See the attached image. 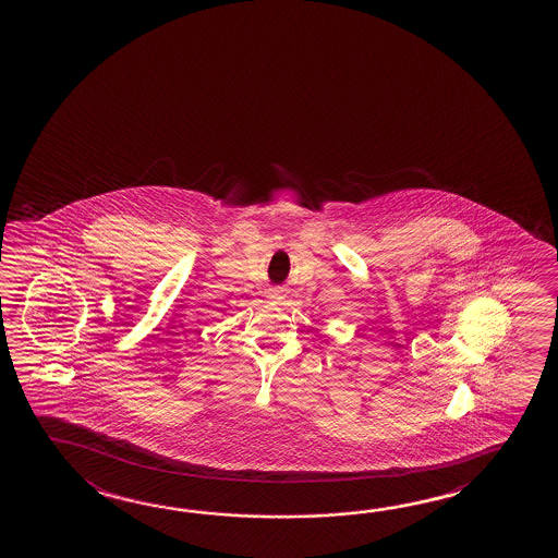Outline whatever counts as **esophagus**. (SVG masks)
<instances>
[{"mask_svg": "<svg viewBox=\"0 0 558 558\" xmlns=\"http://www.w3.org/2000/svg\"><path fill=\"white\" fill-rule=\"evenodd\" d=\"M268 298H270V300H276V302H278V300H282V293L272 292L270 293V295H268Z\"/></svg>", "mask_w": 558, "mask_h": 558, "instance_id": "esophagus-1", "label": "esophagus"}]
</instances>
